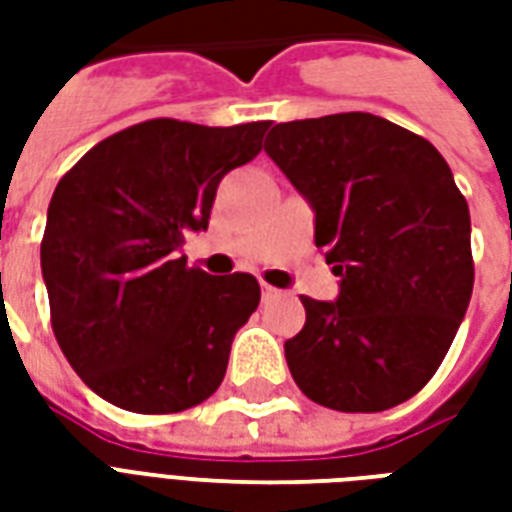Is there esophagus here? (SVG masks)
Wrapping results in <instances>:
<instances>
[{
    "label": "esophagus",
    "instance_id": "34e87169",
    "mask_svg": "<svg viewBox=\"0 0 512 512\" xmlns=\"http://www.w3.org/2000/svg\"><path fill=\"white\" fill-rule=\"evenodd\" d=\"M277 296H282V290L271 288V285H266V282H263V299H277Z\"/></svg>",
    "mask_w": 512,
    "mask_h": 512
}]
</instances>
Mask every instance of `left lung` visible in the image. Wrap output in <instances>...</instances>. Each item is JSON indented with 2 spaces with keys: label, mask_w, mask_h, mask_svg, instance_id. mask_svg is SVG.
I'll return each mask as SVG.
<instances>
[{
  "label": "left lung",
  "mask_w": 512,
  "mask_h": 512,
  "mask_svg": "<svg viewBox=\"0 0 512 512\" xmlns=\"http://www.w3.org/2000/svg\"><path fill=\"white\" fill-rule=\"evenodd\" d=\"M266 153L315 211L337 301L301 299L290 376L334 411H386L439 370L474 285L469 205L428 139L367 112L279 123Z\"/></svg>",
  "instance_id": "left-lung-1"
}]
</instances>
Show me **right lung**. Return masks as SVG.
Masks as SVG:
<instances>
[{
    "label": "right lung",
    "mask_w": 512,
    "mask_h": 512,
    "mask_svg": "<svg viewBox=\"0 0 512 512\" xmlns=\"http://www.w3.org/2000/svg\"><path fill=\"white\" fill-rule=\"evenodd\" d=\"M268 126L158 117L106 136L57 183L40 244L51 329L112 406L175 414L222 384L260 285L189 268L180 246L208 227L219 180L260 153Z\"/></svg>",
    "instance_id": "1"
}]
</instances>
